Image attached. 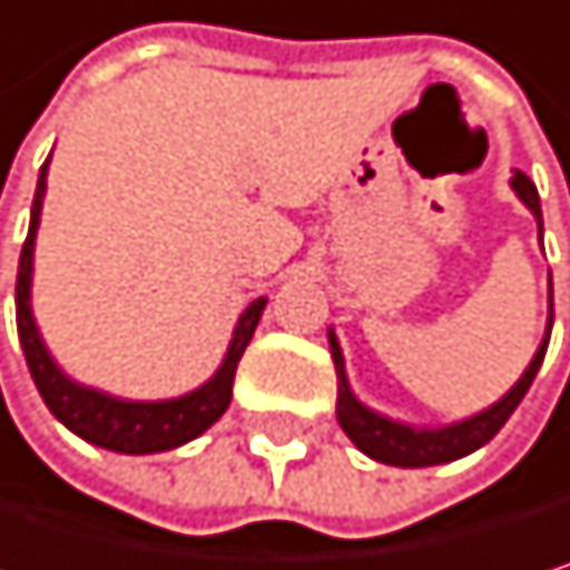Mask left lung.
Listing matches in <instances>:
<instances>
[{"instance_id": "left-lung-1", "label": "left lung", "mask_w": 570, "mask_h": 570, "mask_svg": "<svg viewBox=\"0 0 570 570\" xmlns=\"http://www.w3.org/2000/svg\"><path fill=\"white\" fill-rule=\"evenodd\" d=\"M513 190L517 198L533 212L537 218V228L543 235V215H540V194L533 187V180L527 174H513ZM551 324H554V291H551V317H547V335L537 348V355L530 358L527 372L517 380V386L502 396L499 403H492L489 410L475 413L469 421H458V424H448V428H410V424H400V421H390L383 413L368 410L365 403L355 400L352 386H348V376H345V358H342V348H338V338L335 332H327V342H332V358H335V372H338V424L342 431L352 438V444L376 458L383 465H396V469H428V465H444V462H454V458H465L472 451H479L482 444H489L499 428L510 421V413L520 406V400L527 396L537 368L543 362V352H547V342H551Z\"/></svg>"}]
</instances>
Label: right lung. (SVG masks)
I'll return each mask as SVG.
<instances>
[{
    "instance_id": "obj_1",
    "label": "right lung",
    "mask_w": 570,
    "mask_h": 570,
    "mask_svg": "<svg viewBox=\"0 0 570 570\" xmlns=\"http://www.w3.org/2000/svg\"><path fill=\"white\" fill-rule=\"evenodd\" d=\"M50 164V157H47ZM47 164L40 167L37 194H33V212H30V235L19 253V273H16V327H19V345H23L30 376L50 406L53 417L75 431L78 438L119 451V454H157L180 448L205 434L232 403V383H235V368L243 358L246 345L253 342V332L263 317L266 297L253 301L243 317H238L232 345L218 365L215 376L198 386L194 393H184L177 400H157V403H136V400H119L98 390H88L75 380H68L50 358L37 321L30 307V283H33V243H37V225H40V208H43V194H47Z\"/></svg>"
}]
</instances>
